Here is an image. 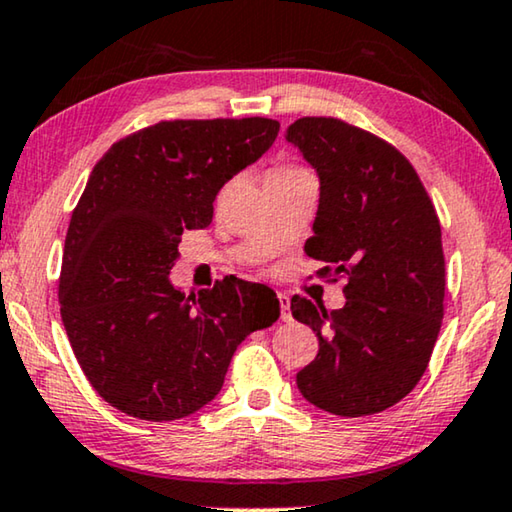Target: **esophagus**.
Wrapping results in <instances>:
<instances>
[{
    "label": "esophagus",
    "mask_w": 512,
    "mask_h": 512,
    "mask_svg": "<svg viewBox=\"0 0 512 512\" xmlns=\"http://www.w3.org/2000/svg\"><path fill=\"white\" fill-rule=\"evenodd\" d=\"M278 301H280V317H282V322H292V310H289V294L287 292H278Z\"/></svg>",
    "instance_id": "1"
}]
</instances>
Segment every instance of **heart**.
Masks as SVG:
<instances>
[{
	"label": "heart",
	"mask_w": 512,
	"mask_h": 512,
	"mask_svg": "<svg viewBox=\"0 0 512 512\" xmlns=\"http://www.w3.org/2000/svg\"><path fill=\"white\" fill-rule=\"evenodd\" d=\"M301 167L296 165H289V163H280V165H273L269 172H266V177H273V174H289V172H299Z\"/></svg>",
	"instance_id": "b5f03b06"
}]
</instances>
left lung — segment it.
Here are the masks:
<instances>
[{
  "label": "left lung",
  "instance_id": "obj_1",
  "mask_svg": "<svg viewBox=\"0 0 512 512\" xmlns=\"http://www.w3.org/2000/svg\"><path fill=\"white\" fill-rule=\"evenodd\" d=\"M287 142L319 174L305 255L319 278H345L347 303L301 296L292 315L319 338L296 375L303 398L335 416L379 414L414 391L444 319L446 259L437 209L414 165L375 133L335 117H301Z\"/></svg>",
  "mask_w": 512,
  "mask_h": 512
}]
</instances>
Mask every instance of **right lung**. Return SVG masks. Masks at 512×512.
<instances>
[{
  "label": "right lung",
  "mask_w": 512,
  "mask_h": 512,
  "mask_svg": "<svg viewBox=\"0 0 512 512\" xmlns=\"http://www.w3.org/2000/svg\"><path fill=\"white\" fill-rule=\"evenodd\" d=\"M276 119H172L98 160L66 232L61 322L94 391L142 421H177L216 398L236 347L280 317L276 292L241 278L200 296L172 285L183 230L278 137Z\"/></svg>",
  "instance_id": "right-lung-1"
}]
</instances>
